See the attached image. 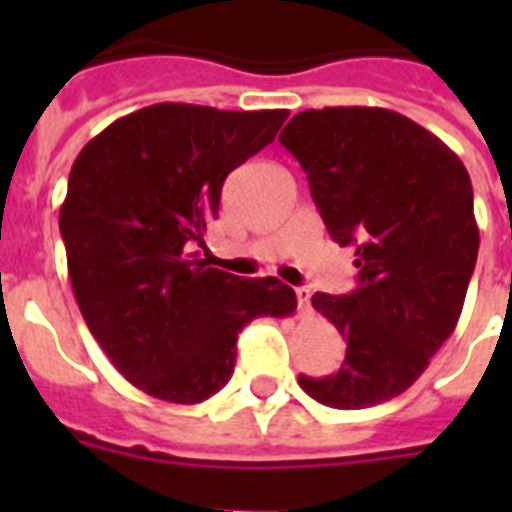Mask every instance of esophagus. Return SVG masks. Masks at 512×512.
I'll list each match as a JSON object with an SVG mask.
<instances>
[{"label":"esophagus","instance_id":"1","mask_svg":"<svg viewBox=\"0 0 512 512\" xmlns=\"http://www.w3.org/2000/svg\"><path fill=\"white\" fill-rule=\"evenodd\" d=\"M295 295H297V305H300V311L308 313V308H311V289H308V287H297Z\"/></svg>","mask_w":512,"mask_h":512}]
</instances>
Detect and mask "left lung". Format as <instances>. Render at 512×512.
Wrapping results in <instances>:
<instances>
[{"mask_svg":"<svg viewBox=\"0 0 512 512\" xmlns=\"http://www.w3.org/2000/svg\"><path fill=\"white\" fill-rule=\"evenodd\" d=\"M308 175L329 236L356 249L358 287L316 292L345 340L335 374L300 388L332 409L404 393L454 332L478 257L473 185L452 148L388 108H311L279 135Z\"/></svg>","mask_w":512,"mask_h":512,"instance_id":"left-lung-1","label":"left lung"}]
</instances>
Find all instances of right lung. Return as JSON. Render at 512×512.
Here are the masks:
<instances>
[{"label": "right lung", "mask_w": 512, "mask_h": 512, "mask_svg": "<svg viewBox=\"0 0 512 512\" xmlns=\"http://www.w3.org/2000/svg\"><path fill=\"white\" fill-rule=\"evenodd\" d=\"M287 116L156 103L76 156L60 207L68 279L92 337L148 396L207 401L231 380L241 329L295 313L279 279H239L199 257L228 172Z\"/></svg>", "instance_id": "obj_1"}]
</instances>
